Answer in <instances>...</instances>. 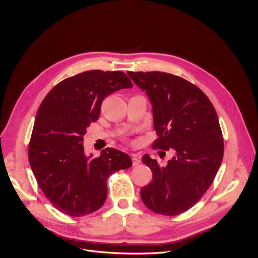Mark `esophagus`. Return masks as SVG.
Listing matches in <instances>:
<instances>
[{
  "label": "esophagus",
  "mask_w": 258,
  "mask_h": 258,
  "mask_svg": "<svg viewBox=\"0 0 258 258\" xmlns=\"http://www.w3.org/2000/svg\"><path fill=\"white\" fill-rule=\"evenodd\" d=\"M132 160H133V165L134 166H137L141 163V160H140V157L138 155H133L132 156Z\"/></svg>",
  "instance_id": "1"
}]
</instances>
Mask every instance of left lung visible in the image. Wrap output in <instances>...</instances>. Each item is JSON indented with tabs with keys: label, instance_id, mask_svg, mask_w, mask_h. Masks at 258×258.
Returning a JSON list of instances; mask_svg holds the SVG:
<instances>
[{
	"label": "left lung",
	"instance_id": "8db88e82",
	"mask_svg": "<svg viewBox=\"0 0 258 258\" xmlns=\"http://www.w3.org/2000/svg\"><path fill=\"white\" fill-rule=\"evenodd\" d=\"M127 74L153 105L159 137L154 147L173 154L165 165L143 156L153 180L141 189L142 202L156 213L178 215L201 200L221 166L224 141L218 115L206 95L182 77L164 72Z\"/></svg>",
	"mask_w": 258,
	"mask_h": 258
}]
</instances>
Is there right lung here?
I'll return each mask as SVG.
<instances>
[{"label": "right lung", "instance_id": "1", "mask_svg": "<svg viewBox=\"0 0 258 258\" xmlns=\"http://www.w3.org/2000/svg\"><path fill=\"white\" fill-rule=\"evenodd\" d=\"M132 87L121 71H87L60 81L39 105L29 163L39 188L60 212L84 216L98 210L107 196V178L132 166L131 157L115 148H105L98 158L84 150V136L98 119L104 97Z\"/></svg>", "mask_w": 258, "mask_h": 258}]
</instances>
